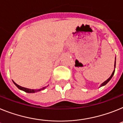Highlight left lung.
I'll return each mask as SVG.
<instances>
[{
    "mask_svg": "<svg viewBox=\"0 0 123 123\" xmlns=\"http://www.w3.org/2000/svg\"><path fill=\"white\" fill-rule=\"evenodd\" d=\"M115 60H116V58H115ZM115 67H116V61H115V63H114V68H115ZM114 71H115V70H114V71H113V73H112L111 75V76H110V77L108 79L106 80L105 81V82H103V83L102 84H101V85H100V87L103 86H105V85H106V84L108 83L109 81H110V80L111 79L112 77H113V74H114Z\"/></svg>",
    "mask_w": 123,
    "mask_h": 123,
    "instance_id": "obj_1",
    "label": "left lung"
}]
</instances>
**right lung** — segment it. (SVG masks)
<instances>
[{
	"instance_id": "1",
	"label": "right lung",
	"mask_w": 123,
	"mask_h": 123,
	"mask_svg": "<svg viewBox=\"0 0 123 123\" xmlns=\"http://www.w3.org/2000/svg\"><path fill=\"white\" fill-rule=\"evenodd\" d=\"M13 83L15 84V85L18 88L20 89V90H22V91H24V92H26V93H35V92H40V91H41V90H44V89H45L46 88H47V86H45V87H43V88H42L38 89V90H31V89L26 88H24V87L20 86L18 85L17 84L15 83L14 81H13Z\"/></svg>"
}]
</instances>
